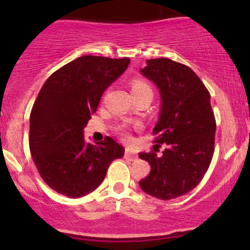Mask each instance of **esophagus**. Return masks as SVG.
Here are the masks:
<instances>
[{
    "label": "esophagus",
    "mask_w": 250,
    "mask_h": 250,
    "mask_svg": "<svg viewBox=\"0 0 250 250\" xmlns=\"http://www.w3.org/2000/svg\"><path fill=\"white\" fill-rule=\"evenodd\" d=\"M125 159L130 160V161H135V160L137 159V155L135 154V153H133V151H131L130 149L127 148V149H125Z\"/></svg>",
    "instance_id": "1"
}]
</instances>
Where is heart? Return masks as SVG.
<instances>
[{
  "label": "heart",
  "instance_id": "b5f03b06",
  "mask_svg": "<svg viewBox=\"0 0 250 250\" xmlns=\"http://www.w3.org/2000/svg\"><path fill=\"white\" fill-rule=\"evenodd\" d=\"M131 91H151V89L145 81L136 80V81L133 82V85H131Z\"/></svg>",
  "mask_w": 250,
  "mask_h": 250
}]
</instances>
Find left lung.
I'll list each match as a JSON object with an SVG mask.
<instances>
[{"label": "left lung", "instance_id": "left-lung-1", "mask_svg": "<svg viewBox=\"0 0 250 250\" xmlns=\"http://www.w3.org/2000/svg\"><path fill=\"white\" fill-rule=\"evenodd\" d=\"M140 73L160 91L153 134L166 149L160 155L139 153L150 165V173L139 185L150 196L171 200L193 190L211 162L216 123L210 94L190 68L173 60H147Z\"/></svg>", "mask_w": 250, "mask_h": 250}]
</instances>
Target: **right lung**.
<instances>
[{
	"mask_svg": "<svg viewBox=\"0 0 250 250\" xmlns=\"http://www.w3.org/2000/svg\"><path fill=\"white\" fill-rule=\"evenodd\" d=\"M130 60L77 57L45 81L30 113L29 147L43 181L57 193L77 199L104 180L125 148L111 137L96 145L83 136L102 94L125 73Z\"/></svg>",
	"mask_w": 250,
	"mask_h": 250,
	"instance_id": "add662e5",
	"label": "right lung"
}]
</instances>
